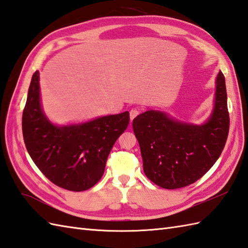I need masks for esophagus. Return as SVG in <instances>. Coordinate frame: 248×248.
<instances>
[{"label":"esophagus","instance_id":"esophagus-1","mask_svg":"<svg viewBox=\"0 0 248 248\" xmlns=\"http://www.w3.org/2000/svg\"><path fill=\"white\" fill-rule=\"evenodd\" d=\"M138 114H140V110H137V108H132L130 111V119L133 120Z\"/></svg>","mask_w":248,"mask_h":248}]
</instances>
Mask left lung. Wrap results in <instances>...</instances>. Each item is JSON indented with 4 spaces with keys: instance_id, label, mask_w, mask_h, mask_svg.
I'll return each instance as SVG.
<instances>
[{
    "instance_id": "left-lung-1",
    "label": "left lung",
    "mask_w": 248,
    "mask_h": 248,
    "mask_svg": "<svg viewBox=\"0 0 248 248\" xmlns=\"http://www.w3.org/2000/svg\"><path fill=\"white\" fill-rule=\"evenodd\" d=\"M215 107L203 124L182 123L160 111H146L133 119L143 172L165 189L186 187L200 180L220 157L229 131L224 75L216 80Z\"/></svg>"
}]
</instances>
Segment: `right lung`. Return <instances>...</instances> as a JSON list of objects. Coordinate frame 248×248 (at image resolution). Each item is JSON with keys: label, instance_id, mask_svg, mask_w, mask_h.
<instances>
[{"label": "right lung", "instance_id": "right-lung-1", "mask_svg": "<svg viewBox=\"0 0 248 248\" xmlns=\"http://www.w3.org/2000/svg\"><path fill=\"white\" fill-rule=\"evenodd\" d=\"M129 122V112H124L82 124H51L42 110L36 71L23 111L22 131L31 159L51 183L70 191H84L103 175L108 154Z\"/></svg>", "mask_w": 248, "mask_h": 248}]
</instances>
